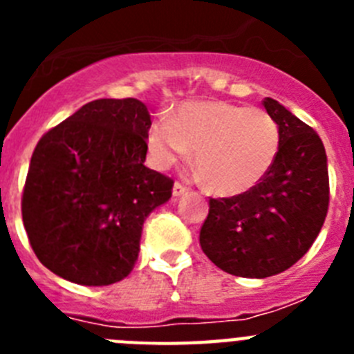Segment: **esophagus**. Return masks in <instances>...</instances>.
I'll return each mask as SVG.
<instances>
[{"instance_id":"esophagus-1","label":"esophagus","mask_w":354,"mask_h":354,"mask_svg":"<svg viewBox=\"0 0 354 354\" xmlns=\"http://www.w3.org/2000/svg\"><path fill=\"white\" fill-rule=\"evenodd\" d=\"M186 192H187V187L184 186V184H180V183H175L174 189H171V193H174L175 198H177V196H183Z\"/></svg>"}]
</instances>
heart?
Instances as JSON below:
<instances>
[{
	"mask_svg": "<svg viewBox=\"0 0 354 354\" xmlns=\"http://www.w3.org/2000/svg\"><path fill=\"white\" fill-rule=\"evenodd\" d=\"M152 161L170 168L195 152L200 177L211 192L236 196L250 192L273 167L280 147L277 122L264 109L223 101H192L177 117H161L147 134Z\"/></svg>",
	"mask_w": 354,
	"mask_h": 354,
	"instance_id": "1",
	"label": "heart"
}]
</instances>
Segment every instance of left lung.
I'll use <instances>...</instances> for the list:
<instances>
[{
    "label": "left lung",
    "mask_w": 354,
    "mask_h": 354,
    "mask_svg": "<svg viewBox=\"0 0 354 354\" xmlns=\"http://www.w3.org/2000/svg\"><path fill=\"white\" fill-rule=\"evenodd\" d=\"M280 147L257 186L230 198H211L200 246L220 270L236 277L282 273L308 252L330 202L326 150L319 134L289 109L266 97Z\"/></svg>",
    "instance_id": "left-lung-1"
}]
</instances>
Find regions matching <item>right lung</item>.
I'll list each match as a JSON object with an SVG mask.
<instances>
[{
	"label": "right lung",
	"instance_id": "obj_1",
	"mask_svg": "<svg viewBox=\"0 0 354 354\" xmlns=\"http://www.w3.org/2000/svg\"><path fill=\"white\" fill-rule=\"evenodd\" d=\"M152 120L138 99L81 106L37 143L23 223L37 259L80 286H111L138 261L143 221L174 180L145 167Z\"/></svg>",
	"mask_w": 354,
	"mask_h": 354
}]
</instances>
